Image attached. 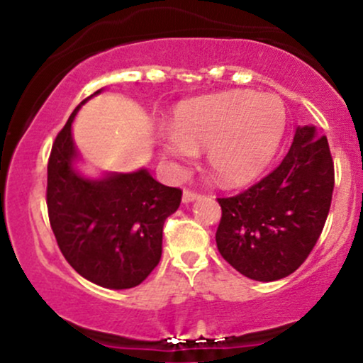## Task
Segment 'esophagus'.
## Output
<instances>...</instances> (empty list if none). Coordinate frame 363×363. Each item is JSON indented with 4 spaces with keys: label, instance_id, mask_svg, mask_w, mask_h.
<instances>
[{
    "label": "esophagus",
    "instance_id": "34e87169",
    "mask_svg": "<svg viewBox=\"0 0 363 363\" xmlns=\"http://www.w3.org/2000/svg\"><path fill=\"white\" fill-rule=\"evenodd\" d=\"M199 198V194H196V193H191V191H184V193H182V203H193V201H196V199Z\"/></svg>",
    "mask_w": 363,
    "mask_h": 363
}]
</instances>
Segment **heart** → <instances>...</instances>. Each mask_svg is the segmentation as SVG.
Segmentation results:
<instances>
[{
    "instance_id": "obj_1",
    "label": "heart",
    "mask_w": 363,
    "mask_h": 363,
    "mask_svg": "<svg viewBox=\"0 0 363 363\" xmlns=\"http://www.w3.org/2000/svg\"><path fill=\"white\" fill-rule=\"evenodd\" d=\"M285 104L274 94L232 90L187 102L162 135L164 157L193 160L205 148L206 164L223 186H242L262 174L280 150Z\"/></svg>"
}]
</instances>
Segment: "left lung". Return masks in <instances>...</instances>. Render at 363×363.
<instances>
[{"instance_id":"1","label":"left lung","mask_w":363,"mask_h":363,"mask_svg":"<svg viewBox=\"0 0 363 363\" xmlns=\"http://www.w3.org/2000/svg\"><path fill=\"white\" fill-rule=\"evenodd\" d=\"M335 187L326 136L297 126L291 147L269 176L234 198H218L222 220L216 247L244 277L274 281L289 277L318 242Z\"/></svg>"}]
</instances>
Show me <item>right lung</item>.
Here are the masks:
<instances>
[{
    "label": "right lung",
    "instance_id": "1",
    "mask_svg": "<svg viewBox=\"0 0 363 363\" xmlns=\"http://www.w3.org/2000/svg\"><path fill=\"white\" fill-rule=\"evenodd\" d=\"M69 116L48 164V211L62 256L83 278L111 290L140 285L162 257L167 216L181 205V189L160 184L147 169L85 176Z\"/></svg>",
    "mask_w": 363,
    "mask_h": 363
}]
</instances>
